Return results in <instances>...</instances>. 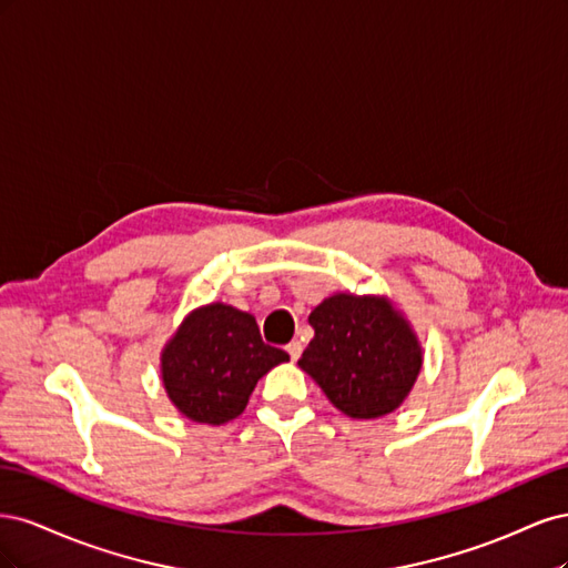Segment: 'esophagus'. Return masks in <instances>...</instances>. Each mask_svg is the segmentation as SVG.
<instances>
[{"instance_id":"1","label":"esophagus","mask_w":568,"mask_h":568,"mask_svg":"<svg viewBox=\"0 0 568 568\" xmlns=\"http://www.w3.org/2000/svg\"><path fill=\"white\" fill-rule=\"evenodd\" d=\"M286 353L291 355V359H298L303 353V343L298 338H294L291 343H286Z\"/></svg>"}]
</instances>
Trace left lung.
<instances>
[{
	"label": "left lung",
	"instance_id": "left-lung-1",
	"mask_svg": "<svg viewBox=\"0 0 568 568\" xmlns=\"http://www.w3.org/2000/svg\"><path fill=\"white\" fill-rule=\"evenodd\" d=\"M307 322L315 338L298 367L343 415L376 419L403 405L424 357L417 334L388 298L334 294Z\"/></svg>",
	"mask_w": 568,
	"mask_h": 568
}]
</instances>
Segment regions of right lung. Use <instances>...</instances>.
<instances>
[{
    "label": "right lung",
    "mask_w": 568,
    "mask_h": 568,
    "mask_svg": "<svg viewBox=\"0 0 568 568\" xmlns=\"http://www.w3.org/2000/svg\"><path fill=\"white\" fill-rule=\"evenodd\" d=\"M286 359L261 338L253 315L211 303L189 313L165 343L161 374L186 419L220 426L242 415L257 379Z\"/></svg>",
    "instance_id": "1"
}]
</instances>
